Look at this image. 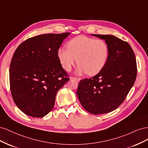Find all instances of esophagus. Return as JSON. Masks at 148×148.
Masks as SVG:
<instances>
[{"label":"esophagus","mask_w":148,"mask_h":148,"mask_svg":"<svg viewBox=\"0 0 148 148\" xmlns=\"http://www.w3.org/2000/svg\"><path fill=\"white\" fill-rule=\"evenodd\" d=\"M71 79H75V80H76V81H77V82H79L80 79H81V78H78V77H72V78H71Z\"/></svg>","instance_id":"1"}]
</instances>
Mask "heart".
I'll return each mask as SVG.
<instances>
[{
  "mask_svg": "<svg viewBox=\"0 0 148 148\" xmlns=\"http://www.w3.org/2000/svg\"><path fill=\"white\" fill-rule=\"evenodd\" d=\"M57 53L65 70L70 71L77 59L79 72L93 76L99 73L106 65L109 49L104 40L82 35L70 40L66 48H60Z\"/></svg>",
  "mask_w": 148,
  "mask_h": 148,
  "instance_id": "1",
  "label": "heart"
}]
</instances>
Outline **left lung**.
Wrapping results in <instances>:
<instances>
[{"instance_id":"obj_1","label":"left lung","mask_w":148,"mask_h":148,"mask_svg":"<svg viewBox=\"0 0 148 148\" xmlns=\"http://www.w3.org/2000/svg\"><path fill=\"white\" fill-rule=\"evenodd\" d=\"M92 35L107 42L109 57L99 73L80 80L77 94L85 110L99 115L122 104L135 83L137 65L135 53L127 42L112 35Z\"/></svg>"}]
</instances>
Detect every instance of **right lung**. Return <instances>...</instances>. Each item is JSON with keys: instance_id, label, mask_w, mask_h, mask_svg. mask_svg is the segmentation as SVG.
Instances as JSON below:
<instances>
[{"instance_id": "right-lung-1", "label": "right lung", "mask_w": 148, "mask_h": 148, "mask_svg": "<svg viewBox=\"0 0 148 148\" xmlns=\"http://www.w3.org/2000/svg\"><path fill=\"white\" fill-rule=\"evenodd\" d=\"M70 33L28 38L15 50L10 65L13 99L26 115L42 117L52 110L57 92L70 79L58 50Z\"/></svg>"}]
</instances>
